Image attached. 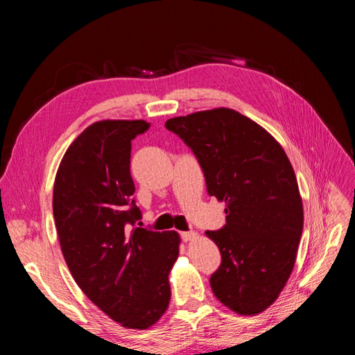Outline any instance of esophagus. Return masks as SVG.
<instances>
[{
  "mask_svg": "<svg viewBox=\"0 0 355 355\" xmlns=\"http://www.w3.org/2000/svg\"><path fill=\"white\" fill-rule=\"evenodd\" d=\"M180 235H182V240H184V241H191V240L197 239L196 231H187V232H182Z\"/></svg>",
  "mask_w": 355,
  "mask_h": 355,
  "instance_id": "esophagus-1",
  "label": "esophagus"
}]
</instances>
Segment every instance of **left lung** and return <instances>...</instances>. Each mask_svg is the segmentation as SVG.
Returning <instances> with one entry per match:
<instances>
[{
	"instance_id": "8db88e82",
	"label": "left lung",
	"mask_w": 355,
	"mask_h": 355,
	"mask_svg": "<svg viewBox=\"0 0 355 355\" xmlns=\"http://www.w3.org/2000/svg\"><path fill=\"white\" fill-rule=\"evenodd\" d=\"M196 154L209 196L227 204V225L206 231L222 254L210 286L241 315L274 304L293 271L304 228L295 170L263 127L230 108L166 121Z\"/></svg>"
}]
</instances>
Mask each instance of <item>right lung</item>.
Instances as JSON below:
<instances>
[{
	"label": "right lung",
	"mask_w": 355,
	"mask_h": 355,
	"mask_svg": "<svg viewBox=\"0 0 355 355\" xmlns=\"http://www.w3.org/2000/svg\"><path fill=\"white\" fill-rule=\"evenodd\" d=\"M144 120L93 123L63 155L53 214L67 265L92 302L127 329L155 324L170 302L168 274L179 256L176 231H149L132 196V141Z\"/></svg>",
	"instance_id": "right-lung-1"
}]
</instances>
